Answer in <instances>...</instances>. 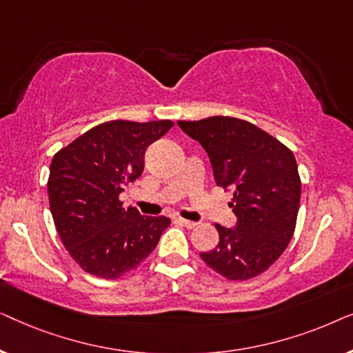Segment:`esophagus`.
<instances>
[{"mask_svg":"<svg viewBox=\"0 0 353 353\" xmlns=\"http://www.w3.org/2000/svg\"><path fill=\"white\" fill-rule=\"evenodd\" d=\"M178 221H180V223H181L183 226H186V228H190V230H192V228H196V226H197V223H196V221H191V220H185V219H178Z\"/></svg>","mask_w":353,"mask_h":353,"instance_id":"esophagus-1","label":"esophagus"}]
</instances>
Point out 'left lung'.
Wrapping results in <instances>:
<instances>
[{
    "instance_id": "8db88e82",
    "label": "left lung",
    "mask_w": 353,
    "mask_h": 353,
    "mask_svg": "<svg viewBox=\"0 0 353 353\" xmlns=\"http://www.w3.org/2000/svg\"><path fill=\"white\" fill-rule=\"evenodd\" d=\"M209 154L215 183L233 190L234 228L216 223L220 241L201 259L226 279L259 276L279 259L296 230L301 176L291 149L262 128L215 115L178 122Z\"/></svg>"
}]
</instances>
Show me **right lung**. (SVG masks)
Listing matches in <instances>:
<instances>
[{"label": "right lung", "instance_id": "add662e5", "mask_svg": "<svg viewBox=\"0 0 353 353\" xmlns=\"http://www.w3.org/2000/svg\"><path fill=\"white\" fill-rule=\"evenodd\" d=\"M170 120H110L81 134L52 157L48 196L62 244L86 273L114 279L137 268L156 249L167 216L123 209L119 194L143 173L149 144Z\"/></svg>", "mask_w": 353, "mask_h": 353}]
</instances>
